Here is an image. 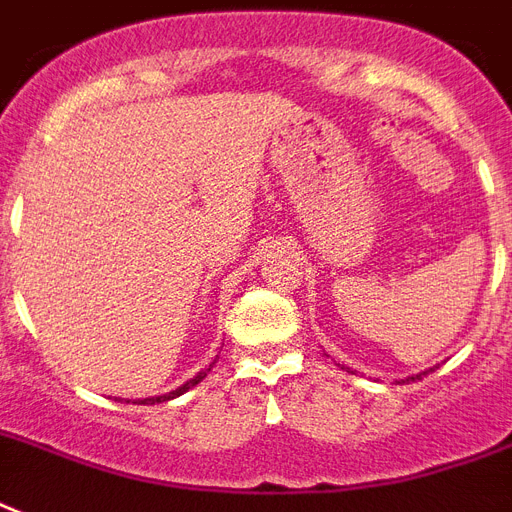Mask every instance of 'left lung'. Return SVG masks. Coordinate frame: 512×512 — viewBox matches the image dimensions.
<instances>
[{
	"label": "left lung",
	"mask_w": 512,
	"mask_h": 512,
	"mask_svg": "<svg viewBox=\"0 0 512 512\" xmlns=\"http://www.w3.org/2000/svg\"><path fill=\"white\" fill-rule=\"evenodd\" d=\"M428 372H433V366H430V369H425V372H417V374H412V377H406L404 382H409V380H422V374H428Z\"/></svg>",
	"instance_id": "left-lung-1"
}]
</instances>
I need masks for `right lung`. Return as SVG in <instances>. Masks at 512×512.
I'll return each mask as SVG.
<instances>
[{"label":"right lung","mask_w":512,"mask_h":512,"mask_svg":"<svg viewBox=\"0 0 512 512\" xmlns=\"http://www.w3.org/2000/svg\"><path fill=\"white\" fill-rule=\"evenodd\" d=\"M215 361H217V358H215ZM215 361H212V364H209L207 369H201V372H196V374H193L191 380H185L183 385H180V388L170 390V393H162V396H151V398H135V401H132V404H164V401H172V398L183 396V393H188V390H191V388H196V385H199V382L204 380V377H207L209 372H212V366H215ZM127 404H130V401H127Z\"/></svg>","instance_id":"right-lung-1"}]
</instances>
